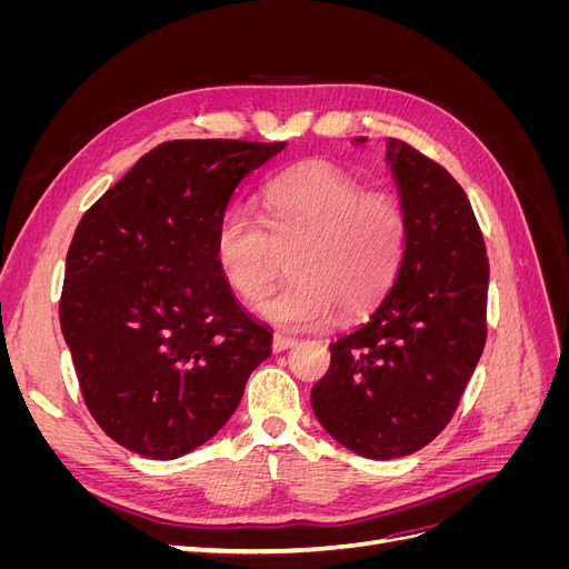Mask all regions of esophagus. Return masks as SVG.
Returning <instances> with one entry per match:
<instances>
[{
    "label": "esophagus",
    "instance_id": "1",
    "mask_svg": "<svg viewBox=\"0 0 569 569\" xmlns=\"http://www.w3.org/2000/svg\"><path fill=\"white\" fill-rule=\"evenodd\" d=\"M297 343V339L295 337H284V335H274L272 337V351L274 353H280V351H287V349H291Z\"/></svg>",
    "mask_w": 569,
    "mask_h": 569
}]
</instances>
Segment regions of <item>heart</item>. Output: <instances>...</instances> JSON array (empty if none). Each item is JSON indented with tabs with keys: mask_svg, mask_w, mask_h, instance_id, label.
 <instances>
[{
	"mask_svg": "<svg viewBox=\"0 0 569 569\" xmlns=\"http://www.w3.org/2000/svg\"><path fill=\"white\" fill-rule=\"evenodd\" d=\"M261 218L228 209L213 237V256L237 297H266L289 257L291 280L261 303V316L284 330H308L368 313L399 274L408 226L387 194H363L353 178L327 163H308L272 180Z\"/></svg>",
	"mask_w": 569,
	"mask_h": 569,
	"instance_id": "b5f03b06",
	"label": "heart"
}]
</instances>
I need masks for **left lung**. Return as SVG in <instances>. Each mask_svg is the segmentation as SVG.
Masks as SVG:
<instances>
[{
  "label": "left lung",
  "instance_id": "8db88e82",
  "mask_svg": "<svg viewBox=\"0 0 569 569\" xmlns=\"http://www.w3.org/2000/svg\"><path fill=\"white\" fill-rule=\"evenodd\" d=\"M385 161L408 226L403 261L372 316L330 343L311 391L327 432L372 460L416 453L449 425L485 351L489 291L485 237L449 170L401 140H387Z\"/></svg>",
  "mask_w": 569,
  "mask_h": 569
}]
</instances>
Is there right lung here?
<instances>
[{
    "label": "right lung",
    "instance_id": "add662e5",
    "mask_svg": "<svg viewBox=\"0 0 569 569\" xmlns=\"http://www.w3.org/2000/svg\"><path fill=\"white\" fill-rule=\"evenodd\" d=\"M284 147L166 142L82 216L61 332L92 418L128 451L173 460L199 449L270 356L272 330L234 299L213 237L239 182Z\"/></svg>",
    "mask_w": 569,
    "mask_h": 569
}]
</instances>
